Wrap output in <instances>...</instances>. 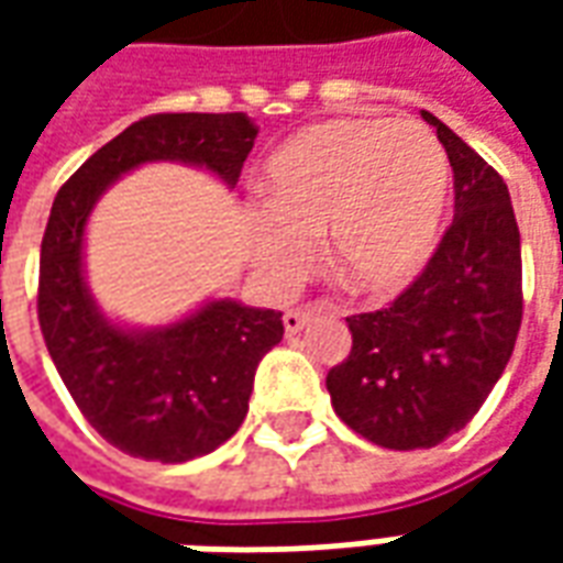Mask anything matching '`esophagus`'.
Masks as SVG:
<instances>
[{"instance_id":"obj_1","label":"esophagus","mask_w":563,"mask_h":563,"mask_svg":"<svg viewBox=\"0 0 563 563\" xmlns=\"http://www.w3.org/2000/svg\"><path fill=\"white\" fill-rule=\"evenodd\" d=\"M313 317H317L313 307H295V310H286V313H283V329H286V334H298Z\"/></svg>"}]
</instances>
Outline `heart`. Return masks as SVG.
<instances>
[{"instance_id":"1","label":"heart","mask_w":563,"mask_h":563,"mask_svg":"<svg viewBox=\"0 0 563 563\" xmlns=\"http://www.w3.org/2000/svg\"><path fill=\"white\" fill-rule=\"evenodd\" d=\"M250 210V262L271 292L305 277L325 234L353 292L383 295L422 268L449 198V162L413 120H334L289 139L262 168Z\"/></svg>"}]
</instances>
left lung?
Instances as JSON below:
<instances>
[{"mask_svg": "<svg viewBox=\"0 0 563 563\" xmlns=\"http://www.w3.org/2000/svg\"><path fill=\"white\" fill-rule=\"evenodd\" d=\"M446 147L455 220L389 307L346 317L331 407L383 449H431L461 431L504 374L521 325V241L504 177L422 111Z\"/></svg>", "mask_w": 563, "mask_h": 563, "instance_id": "8db88e82", "label": "left lung"}]
</instances>
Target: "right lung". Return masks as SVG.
Masks as SVG:
<instances>
[{
  "label": "right lung",
  "instance_id": "right-lung-1",
  "mask_svg": "<svg viewBox=\"0 0 563 563\" xmlns=\"http://www.w3.org/2000/svg\"><path fill=\"white\" fill-rule=\"evenodd\" d=\"M258 126L246 114H153L96 150L56 192L42 238L38 325L78 410L126 455H208L241 428L262 355L283 313L213 298L159 329H126L96 305L84 232L108 186L144 162H184L234 189Z\"/></svg>",
  "mask_w": 563,
  "mask_h": 563
}]
</instances>
